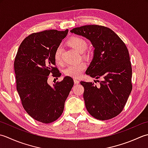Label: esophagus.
<instances>
[{"label":"esophagus","mask_w":148,"mask_h":148,"mask_svg":"<svg viewBox=\"0 0 148 148\" xmlns=\"http://www.w3.org/2000/svg\"><path fill=\"white\" fill-rule=\"evenodd\" d=\"M74 80V83H75V84H76V85H78V84H80V81L78 80H77V79H75L73 80Z\"/></svg>","instance_id":"1"}]
</instances>
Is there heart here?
<instances>
[{
    "label": "heart",
    "mask_w": 148,
    "mask_h": 148,
    "mask_svg": "<svg viewBox=\"0 0 148 148\" xmlns=\"http://www.w3.org/2000/svg\"><path fill=\"white\" fill-rule=\"evenodd\" d=\"M67 44L80 53H83L87 49L88 45L87 41L84 38L78 36L70 38L68 41ZM62 47H59L57 48L54 52V61L58 64H61L62 63ZM86 68V64L84 62H80L77 64L69 65L66 68L64 73L66 76L77 78L82 74Z\"/></svg>",
    "instance_id": "1"
}]
</instances>
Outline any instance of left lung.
<instances>
[{"label": "left lung", "mask_w": 148, "mask_h": 148, "mask_svg": "<svg viewBox=\"0 0 148 148\" xmlns=\"http://www.w3.org/2000/svg\"><path fill=\"white\" fill-rule=\"evenodd\" d=\"M70 32L91 42L94 54L86 73L102 79L99 81V87L92 82H80L84 87L87 110L97 119H112L121 112L132 89V70L127 47L106 27L84 25Z\"/></svg>", "instance_id": "1"}]
</instances>
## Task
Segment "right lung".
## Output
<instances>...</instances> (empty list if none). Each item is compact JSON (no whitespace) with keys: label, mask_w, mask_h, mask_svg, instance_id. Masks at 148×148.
I'll list each match as a JSON object with an SVG mask.
<instances>
[{"label":"right lung","mask_w":148,"mask_h":148,"mask_svg":"<svg viewBox=\"0 0 148 148\" xmlns=\"http://www.w3.org/2000/svg\"><path fill=\"white\" fill-rule=\"evenodd\" d=\"M64 31L47 30L32 33L24 39L14 62L16 89L24 109L33 119L43 123L55 121L64 110L73 80L65 77L50 86L48 78L59 77L54 52L68 34Z\"/></svg>","instance_id":"obj_1"}]
</instances>
